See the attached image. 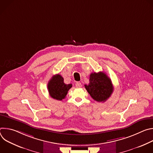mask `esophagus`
<instances>
[{
  "mask_svg": "<svg viewBox=\"0 0 153 153\" xmlns=\"http://www.w3.org/2000/svg\"><path fill=\"white\" fill-rule=\"evenodd\" d=\"M76 86L77 87V88H80V87L82 86V84L80 82H77L76 83Z\"/></svg>",
  "mask_w": 153,
  "mask_h": 153,
  "instance_id": "34e87169",
  "label": "esophagus"
}]
</instances>
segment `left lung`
<instances>
[{"label": "left lung", "instance_id": "8db88e82", "mask_svg": "<svg viewBox=\"0 0 153 153\" xmlns=\"http://www.w3.org/2000/svg\"><path fill=\"white\" fill-rule=\"evenodd\" d=\"M85 87L91 97L99 102H105L114 90L111 79L103 72L92 73L89 84L85 85Z\"/></svg>", "mask_w": 153, "mask_h": 153}]
</instances>
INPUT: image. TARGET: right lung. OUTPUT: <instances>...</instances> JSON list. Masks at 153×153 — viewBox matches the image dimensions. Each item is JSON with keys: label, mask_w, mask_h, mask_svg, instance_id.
Returning a JSON list of instances; mask_svg holds the SVG:
<instances>
[{"label": "right lung", "mask_w": 153, "mask_h": 153, "mask_svg": "<svg viewBox=\"0 0 153 153\" xmlns=\"http://www.w3.org/2000/svg\"><path fill=\"white\" fill-rule=\"evenodd\" d=\"M63 80L61 75L56 74L48 82V90L52 98L62 100L66 97L68 91L72 87V84H65Z\"/></svg>", "instance_id": "1"}]
</instances>
